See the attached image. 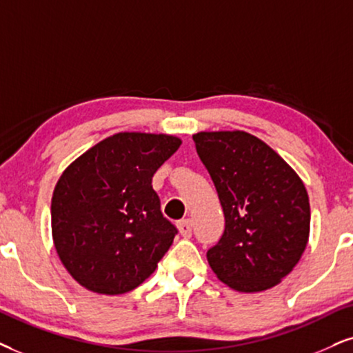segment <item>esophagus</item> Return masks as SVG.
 Returning a JSON list of instances; mask_svg holds the SVG:
<instances>
[{
    "label": "esophagus",
    "mask_w": 353,
    "mask_h": 353,
    "mask_svg": "<svg viewBox=\"0 0 353 353\" xmlns=\"http://www.w3.org/2000/svg\"><path fill=\"white\" fill-rule=\"evenodd\" d=\"M177 226H179L181 234L184 236V238H190V236H192V228H194V223H192L190 218L181 220L179 223H177Z\"/></svg>",
    "instance_id": "obj_1"
}]
</instances>
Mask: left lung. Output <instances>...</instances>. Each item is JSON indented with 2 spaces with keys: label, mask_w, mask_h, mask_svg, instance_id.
I'll use <instances>...</instances> for the list:
<instances>
[{
  "label": "left lung",
  "mask_w": 353,
  "mask_h": 353,
  "mask_svg": "<svg viewBox=\"0 0 353 353\" xmlns=\"http://www.w3.org/2000/svg\"><path fill=\"white\" fill-rule=\"evenodd\" d=\"M195 148L218 192L225 231L208 249L212 270L238 292L282 282L310 238V199L298 174L251 133L199 132Z\"/></svg>",
  "instance_id": "8db88e82"
}]
</instances>
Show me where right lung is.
<instances>
[{
	"instance_id": "1",
	"label": "right lung",
	"mask_w": 353,
	"mask_h": 353,
	"mask_svg": "<svg viewBox=\"0 0 353 353\" xmlns=\"http://www.w3.org/2000/svg\"><path fill=\"white\" fill-rule=\"evenodd\" d=\"M181 143L163 133H115L61 174L52 197L53 244L84 288L122 295L156 270L177 230L151 179Z\"/></svg>"
}]
</instances>
